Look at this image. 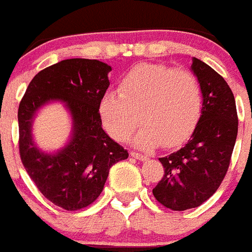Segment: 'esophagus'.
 Here are the masks:
<instances>
[{
  "instance_id": "34e87169",
  "label": "esophagus",
  "mask_w": 252,
  "mask_h": 252,
  "mask_svg": "<svg viewBox=\"0 0 252 252\" xmlns=\"http://www.w3.org/2000/svg\"><path fill=\"white\" fill-rule=\"evenodd\" d=\"M130 156L134 158H137V160H141V161H145V160H147V158H149V156H146V155H143V154H139V152H136V151L130 152Z\"/></svg>"
}]
</instances>
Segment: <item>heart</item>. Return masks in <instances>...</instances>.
<instances>
[{
  "mask_svg": "<svg viewBox=\"0 0 252 252\" xmlns=\"http://www.w3.org/2000/svg\"><path fill=\"white\" fill-rule=\"evenodd\" d=\"M202 102L201 84L191 71L141 64L124 75L119 92L101 97L98 113L103 128L118 141L130 136L141 115L143 126L133 137L137 147H174L194 129Z\"/></svg>",
  "mask_w": 252,
  "mask_h": 252,
  "instance_id": "b5f03b06",
  "label": "heart"
}]
</instances>
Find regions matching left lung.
Instances as JSON below:
<instances>
[{
	"label": "left lung",
	"instance_id": "obj_1",
	"mask_svg": "<svg viewBox=\"0 0 252 252\" xmlns=\"http://www.w3.org/2000/svg\"><path fill=\"white\" fill-rule=\"evenodd\" d=\"M191 70L202 88L201 115L188 142L158 158L164 177L152 189L160 204L175 211L197 208L215 193L228 170L238 132L236 101L224 78L196 58Z\"/></svg>",
	"mask_w": 252,
	"mask_h": 252
}]
</instances>
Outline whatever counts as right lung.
Wrapping results in <instances>:
<instances>
[{
  "label": "right lung",
  "instance_id": "add662e5",
  "mask_svg": "<svg viewBox=\"0 0 252 252\" xmlns=\"http://www.w3.org/2000/svg\"><path fill=\"white\" fill-rule=\"evenodd\" d=\"M111 66L90 59H69L35 75L19 105V150L25 170L44 197L65 210L83 209L96 200L110 168L128 151L102 129L98 103L109 88ZM60 102L71 115L68 142L58 152L39 149L32 122L46 104Z\"/></svg>",
  "mask_w": 252,
  "mask_h": 252
}]
</instances>
